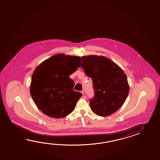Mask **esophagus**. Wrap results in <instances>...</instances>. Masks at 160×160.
Segmentation results:
<instances>
[{
    "label": "esophagus",
    "mask_w": 160,
    "mask_h": 160,
    "mask_svg": "<svg viewBox=\"0 0 160 160\" xmlns=\"http://www.w3.org/2000/svg\"><path fill=\"white\" fill-rule=\"evenodd\" d=\"M82 98H86V94H85V92H84V91L82 92Z\"/></svg>",
    "instance_id": "1"
}]
</instances>
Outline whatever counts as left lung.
<instances>
[{
	"mask_svg": "<svg viewBox=\"0 0 160 160\" xmlns=\"http://www.w3.org/2000/svg\"><path fill=\"white\" fill-rule=\"evenodd\" d=\"M81 67L92 79L95 95L90 101L92 112L110 116L123 105L129 92L126 75L119 66L104 56L82 57Z\"/></svg>",
	"mask_w": 160,
	"mask_h": 160,
	"instance_id": "8db88e82",
	"label": "left lung"
}]
</instances>
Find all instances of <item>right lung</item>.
Returning <instances> with one entry per match:
<instances>
[{
	"label": "right lung",
	"instance_id": "obj_1",
	"mask_svg": "<svg viewBox=\"0 0 160 160\" xmlns=\"http://www.w3.org/2000/svg\"><path fill=\"white\" fill-rule=\"evenodd\" d=\"M78 56L57 54L38 65L31 77L30 94L38 108L46 116L61 118L75 109L80 92L73 90L69 76L81 66Z\"/></svg>",
	"mask_w": 160,
	"mask_h": 160
}]
</instances>
